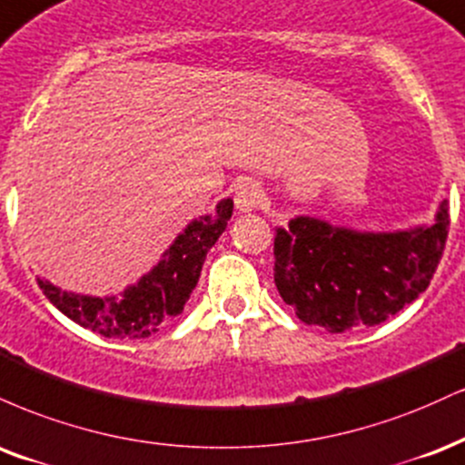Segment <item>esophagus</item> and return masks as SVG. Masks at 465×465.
Returning a JSON list of instances; mask_svg holds the SVG:
<instances>
[{
	"label": "esophagus",
	"mask_w": 465,
	"mask_h": 465,
	"mask_svg": "<svg viewBox=\"0 0 465 465\" xmlns=\"http://www.w3.org/2000/svg\"><path fill=\"white\" fill-rule=\"evenodd\" d=\"M261 202H263V191H261V187L256 183L245 180V183H242L237 189H234V206H237L242 213L254 211Z\"/></svg>",
	"instance_id": "34e87169"
}]
</instances>
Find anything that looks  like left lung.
I'll list each match as a JSON object with an SVG mask.
<instances>
[{
  "mask_svg": "<svg viewBox=\"0 0 465 465\" xmlns=\"http://www.w3.org/2000/svg\"><path fill=\"white\" fill-rule=\"evenodd\" d=\"M449 202L435 223L359 232L300 215L276 228L274 282L304 324L329 332L370 329L429 287L449 237Z\"/></svg>",
  "mask_w": 465,
  "mask_h": 465,
  "instance_id": "8db88e82",
  "label": "left lung"
}]
</instances>
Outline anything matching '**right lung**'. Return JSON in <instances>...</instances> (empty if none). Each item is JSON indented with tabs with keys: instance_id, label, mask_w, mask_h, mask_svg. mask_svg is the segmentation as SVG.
Masks as SVG:
<instances>
[{
	"instance_id": "obj_1",
	"label": "right lung",
	"mask_w": 465,
	"mask_h": 465,
	"mask_svg": "<svg viewBox=\"0 0 465 465\" xmlns=\"http://www.w3.org/2000/svg\"><path fill=\"white\" fill-rule=\"evenodd\" d=\"M232 215V200L217 204L213 215H202L178 234L163 259L124 289L122 296L93 298L60 292L49 281L36 278L49 302L75 324L111 340H143L172 324L183 313L204 265L206 252L215 245Z\"/></svg>"
}]
</instances>
